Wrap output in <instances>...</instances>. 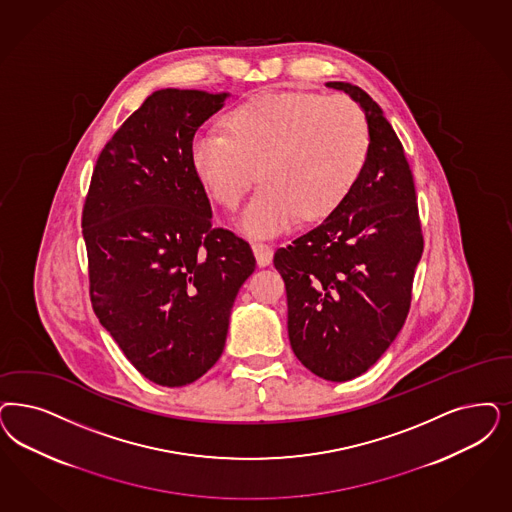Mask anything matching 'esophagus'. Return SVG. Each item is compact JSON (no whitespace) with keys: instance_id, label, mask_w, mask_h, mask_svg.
<instances>
[{"instance_id":"34e87169","label":"esophagus","mask_w":512,"mask_h":512,"mask_svg":"<svg viewBox=\"0 0 512 512\" xmlns=\"http://www.w3.org/2000/svg\"><path fill=\"white\" fill-rule=\"evenodd\" d=\"M253 253H255V259H257V265L261 266V268H265V266L272 263V257H274L272 247L257 242V244H253Z\"/></svg>"}]
</instances>
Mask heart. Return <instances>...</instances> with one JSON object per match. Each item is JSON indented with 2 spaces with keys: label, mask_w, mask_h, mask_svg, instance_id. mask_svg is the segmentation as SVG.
<instances>
[{
  "label": "heart",
  "mask_w": 512,
  "mask_h": 512,
  "mask_svg": "<svg viewBox=\"0 0 512 512\" xmlns=\"http://www.w3.org/2000/svg\"><path fill=\"white\" fill-rule=\"evenodd\" d=\"M227 134L200 132L191 145L198 181L234 208L257 177L259 191L236 225L251 238H272L299 217L319 219L342 202L369 153V126L353 100L308 92H266L232 109Z\"/></svg>",
  "instance_id": "heart-1"
}]
</instances>
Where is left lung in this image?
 Here are the masks:
<instances>
[{
    "label": "left lung",
    "instance_id": "left-lung-1",
    "mask_svg": "<svg viewBox=\"0 0 512 512\" xmlns=\"http://www.w3.org/2000/svg\"><path fill=\"white\" fill-rule=\"evenodd\" d=\"M363 109L369 153L350 193L316 229L280 247L287 331L300 363L323 380L369 371L403 329L423 238L405 149L365 90L325 83Z\"/></svg>",
    "mask_w": 512,
    "mask_h": 512
}]
</instances>
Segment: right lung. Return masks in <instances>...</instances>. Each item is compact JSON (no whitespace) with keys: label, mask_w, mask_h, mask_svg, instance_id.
<instances>
[{"label":"right lung","mask_w":512,"mask_h":512,"mask_svg":"<svg viewBox=\"0 0 512 512\" xmlns=\"http://www.w3.org/2000/svg\"><path fill=\"white\" fill-rule=\"evenodd\" d=\"M229 92H153L100 153L83 210L94 314L151 382L179 388L221 357L255 257L194 174L196 130Z\"/></svg>","instance_id":"1"}]
</instances>
